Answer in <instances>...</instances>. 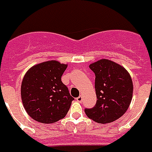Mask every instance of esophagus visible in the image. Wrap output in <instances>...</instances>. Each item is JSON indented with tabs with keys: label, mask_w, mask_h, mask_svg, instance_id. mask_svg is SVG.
Masks as SVG:
<instances>
[{
	"label": "esophagus",
	"mask_w": 152,
	"mask_h": 152,
	"mask_svg": "<svg viewBox=\"0 0 152 152\" xmlns=\"http://www.w3.org/2000/svg\"><path fill=\"white\" fill-rule=\"evenodd\" d=\"M76 101L78 102H80V103H81V102H83V96H78L77 98H76Z\"/></svg>",
	"instance_id": "esophagus-1"
}]
</instances>
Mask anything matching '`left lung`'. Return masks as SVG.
Segmentation results:
<instances>
[{
    "instance_id": "8db88e82",
    "label": "left lung",
    "mask_w": 152,
    "mask_h": 152,
    "mask_svg": "<svg viewBox=\"0 0 152 152\" xmlns=\"http://www.w3.org/2000/svg\"><path fill=\"white\" fill-rule=\"evenodd\" d=\"M90 69L95 73L96 103L85 113L93 121L106 124L124 114L133 96V82L130 73L122 65L107 59L92 63Z\"/></svg>"
}]
</instances>
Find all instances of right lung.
Segmentation results:
<instances>
[{
    "instance_id": "add662e5",
    "label": "right lung",
    "mask_w": 152,
    "mask_h": 152,
    "mask_svg": "<svg viewBox=\"0 0 152 152\" xmlns=\"http://www.w3.org/2000/svg\"><path fill=\"white\" fill-rule=\"evenodd\" d=\"M67 64L48 60L34 65L26 72L21 97L26 113L37 122L49 124L64 118L74 98L61 76Z\"/></svg>"
}]
</instances>
